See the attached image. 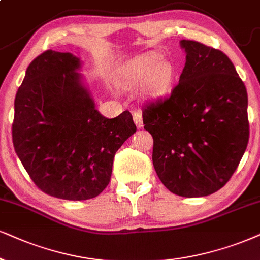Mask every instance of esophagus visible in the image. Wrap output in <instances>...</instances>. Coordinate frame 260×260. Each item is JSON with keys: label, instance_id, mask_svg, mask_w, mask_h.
I'll use <instances>...</instances> for the list:
<instances>
[{"label": "esophagus", "instance_id": "obj_1", "mask_svg": "<svg viewBox=\"0 0 260 260\" xmlns=\"http://www.w3.org/2000/svg\"><path fill=\"white\" fill-rule=\"evenodd\" d=\"M133 120H134V123H136V126L138 128L143 127V116H141V113L139 110L133 111Z\"/></svg>", "mask_w": 260, "mask_h": 260}]
</instances>
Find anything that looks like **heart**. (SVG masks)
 <instances>
[{"instance_id":"1","label":"heart","mask_w":260,"mask_h":260,"mask_svg":"<svg viewBox=\"0 0 260 260\" xmlns=\"http://www.w3.org/2000/svg\"><path fill=\"white\" fill-rule=\"evenodd\" d=\"M162 58L159 52H150L138 58L126 71L124 83L128 86L145 83L146 96L163 97L172 88L175 79V67L170 61Z\"/></svg>"}]
</instances>
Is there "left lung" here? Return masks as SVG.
I'll list each match as a JSON object with an SVG mask.
<instances>
[{
	"label": "left lung",
	"instance_id": "left-lung-1",
	"mask_svg": "<svg viewBox=\"0 0 260 260\" xmlns=\"http://www.w3.org/2000/svg\"><path fill=\"white\" fill-rule=\"evenodd\" d=\"M180 45L186 63L179 84L144 108V128L163 185L186 198L205 197L229 181L247 147V91L222 51L186 39Z\"/></svg>",
	"mask_w": 260,
	"mask_h": 260
}]
</instances>
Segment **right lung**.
Masks as SVG:
<instances>
[{
  "label": "right lung",
  "mask_w": 260,
  "mask_h": 260,
  "mask_svg": "<svg viewBox=\"0 0 260 260\" xmlns=\"http://www.w3.org/2000/svg\"><path fill=\"white\" fill-rule=\"evenodd\" d=\"M80 58L47 50L29 63L14 102L13 145L39 189L66 200L97 197L116 151L137 127L126 110L107 119L83 83Z\"/></svg>",
  "instance_id": "add662e5"
}]
</instances>
